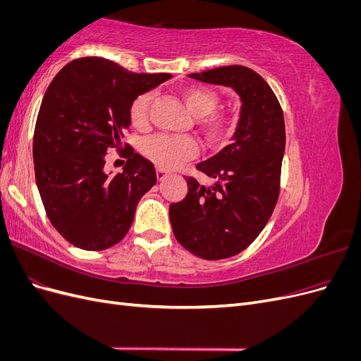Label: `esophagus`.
<instances>
[{
  "label": "esophagus",
  "mask_w": 361,
  "mask_h": 361,
  "mask_svg": "<svg viewBox=\"0 0 361 361\" xmlns=\"http://www.w3.org/2000/svg\"><path fill=\"white\" fill-rule=\"evenodd\" d=\"M169 174V171L167 170H164V169H157V179L158 180H162L164 178H166Z\"/></svg>",
  "instance_id": "34e87169"
}]
</instances>
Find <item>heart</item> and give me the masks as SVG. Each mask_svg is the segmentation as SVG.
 <instances>
[{
  "instance_id": "b5f03b06",
  "label": "heart",
  "mask_w": 361,
  "mask_h": 361,
  "mask_svg": "<svg viewBox=\"0 0 361 361\" xmlns=\"http://www.w3.org/2000/svg\"><path fill=\"white\" fill-rule=\"evenodd\" d=\"M180 97L188 111L199 118V126L204 138L212 146H218L231 137L232 120L227 116L214 114L218 105L216 94L204 87L188 85L180 90ZM154 94L150 92L137 96L129 106V118L134 126H146ZM199 146L190 137L155 135L143 141L141 154L162 169H173L180 162L197 155Z\"/></svg>"
}]
</instances>
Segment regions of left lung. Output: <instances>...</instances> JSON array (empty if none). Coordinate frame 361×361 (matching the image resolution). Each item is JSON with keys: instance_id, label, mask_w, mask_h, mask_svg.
Segmentation results:
<instances>
[{"instance_id": "obj_1", "label": "left lung", "mask_w": 361, "mask_h": 361, "mask_svg": "<svg viewBox=\"0 0 361 361\" xmlns=\"http://www.w3.org/2000/svg\"><path fill=\"white\" fill-rule=\"evenodd\" d=\"M191 78L233 89L241 111L232 143L195 169L215 179L211 187L188 178L185 199L170 204V223L180 245L207 260L241 253L274 211L286 134L281 106L253 69L223 66Z\"/></svg>"}]
</instances>
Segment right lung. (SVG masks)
I'll return each mask as SVG.
<instances>
[{"instance_id": "1", "label": "right lung", "mask_w": 361, "mask_h": 361, "mask_svg": "<svg viewBox=\"0 0 361 361\" xmlns=\"http://www.w3.org/2000/svg\"><path fill=\"white\" fill-rule=\"evenodd\" d=\"M171 78L135 73L101 57L68 63L54 78L39 110L32 161L52 226L82 250H105L122 239L140 199L157 183L154 164L126 150L122 173H106L105 154L130 126L137 96Z\"/></svg>"}]
</instances>
